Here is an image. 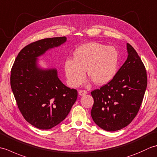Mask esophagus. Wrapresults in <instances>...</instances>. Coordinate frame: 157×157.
Masks as SVG:
<instances>
[{"mask_svg": "<svg viewBox=\"0 0 157 157\" xmlns=\"http://www.w3.org/2000/svg\"><path fill=\"white\" fill-rule=\"evenodd\" d=\"M80 96H84L85 94H88V92L86 91V90H79L78 92Z\"/></svg>", "mask_w": 157, "mask_h": 157, "instance_id": "esophagus-1", "label": "esophagus"}]
</instances>
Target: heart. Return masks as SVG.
<instances>
[{"mask_svg":"<svg viewBox=\"0 0 157 157\" xmlns=\"http://www.w3.org/2000/svg\"><path fill=\"white\" fill-rule=\"evenodd\" d=\"M119 52L114 46L98 42L83 44L73 52V59L65 62V73L68 84L77 87L88 75L97 85L111 81L118 69Z\"/></svg>","mask_w":157,"mask_h":157,"instance_id":"b5f03b06","label":"heart"}]
</instances>
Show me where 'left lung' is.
<instances>
[{"label":"left lung","instance_id":"left-lung-1","mask_svg":"<svg viewBox=\"0 0 157 157\" xmlns=\"http://www.w3.org/2000/svg\"><path fill=\"white\" fill-rule=\"evenodd\" d=\"M128 58L107 84L91 92L93 121L106 131L115 132L128 125L142 105L147 86L145 67L137 52L127 44Z\"/></svg>","mask_w":157,"mask_h":157}]
</instances>
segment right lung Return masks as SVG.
I'll list each match as a JSON object with an SVG mask.
<instances>
[{
    "instance_id": "1",
    "label": "right lung",
    "mask_w": 157,
    "mask_h": 157,
    "mask_svg": "<svg viewBox=\"0 0 157 157\" xmlns=\"http://www.w3.org/2000/svg\"><path fill=\"white\" fill-rule=\"evenodd\" d=\"M67 41L65 36L44 38L19 52L11 72V86L20 112L33 126L49 129L64 120L78 97L75 89L67 87L55 68L43 69L39 56Z\"/></svg>"
}]
</instances>
